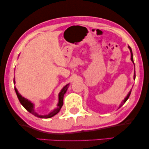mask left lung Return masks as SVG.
<instances>
[{
  "label": "left lung",
  "mask_w": 149,
  "mask_h": 149,
  "mask_svg": "<svg viewBox=\"0 0 149 149\" xmlns=\"http://www.w3.org/2000/svg\"><path fill=\"white\" fill-rule=\"evenodd\" d=\"M129 48H130V52H131V60L132 61V62L133 63V64H134V62H133V53H132V50H131V47H130V46H129ZM134 79H135V73H134ZM131 90L130 91V92H129V94H127V97H125V99H124V100L123 101L122 103H121L120 106H119V108H121V107L125 103V102H126L127 100V99L129 98V97H130V94H131Z\"/></svg>",
  "instance_id": "8db88e82"
}]
</instances>
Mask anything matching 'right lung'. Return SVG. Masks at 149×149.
<instances>
[{"mask_svg":"<svg viewBox=\"0 0 149 149\" xmlns=\"http://www.w3.org/2000/svg\"><path fill=\"white\" fill-rule=\"evenodd\" d=\"M14 84H15V80H14ZM68 86H69V84H67L66 86L63 87V89L61 90V91L60 92L59 94H58V103L57 104V108L55 109L54 110H53L52 112H51V113H49L48 115H43V116L39 115V114H38L35 111H34V105L31 103L30 101H29L28 100H27L25 98V97L22 96L21 95L19 94L18 91H17L16 87H15V88H14V90H15V92L16 93L17 96H18V98L19 100V102H20L21 104L22 105V106H24V108H25L27 111H28L30 113H32L33 116L38 117V118H52V117L56 115L57 113H58V111H60L61 108H62V106L63 105V97H64V94L66 93V92H67V91Z\"/></svg>","mask_w":149,"mask_h":149,"instance_id":"1","label":"right lung"}]
</instances>
